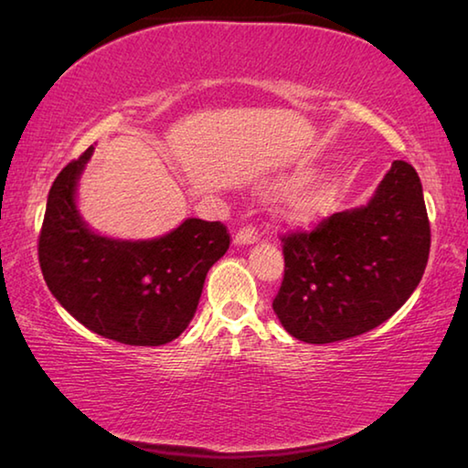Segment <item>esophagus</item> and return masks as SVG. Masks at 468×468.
<instances>
[{"label": "esophagus", "mask_w": 468, "mask_h": 468, "mask_svg": "<svg viewBox=\"0 0 468 468\" xmlns=\"http://www.w3.org/2000/svg\"><path fill=\"white\" fill-rule=\"evenodd\" d=\"M237 245H251L258 241V231L253 227H241L239 231L235 233V239Z\"/></svg>", "instance_id": "esophagus-1"}]
</instances>
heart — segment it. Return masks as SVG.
Wrapping results in <instances>:
<instances>
[{"instance_id":"1","label":"heart","mask_w":468,"mask_h":468,"mask_svg":"<svg viewBox=\"0 0 468 468\" xmlns=\"http://www.w3.org/2000/svg\"><path fill=\"white\" fill-rule=\"evenodd\" d=\"M303 179V176H295L289 179L287 184H297V181ZM336 194L338 187L335 181H322V184L297 189V192L287 200V217L292 220H301V223H307V220L326 215L330 206L336 200Z\"/></svg>"}]
</instances>
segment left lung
I'll use <instances>...</instances> for the list:
<instances>
[{"label": "left lung", "mask_w": 468, "mask_h": 468, "mask_svg": "<svg viewBox=\"0 0 468 468\" xmlns=\"http://www.w3.org/2000/svg\"><path fill=\"white\" fill-rule=\"evenodd\" d=\"M281 241L284 274L272 307L291 336L326 345L374 330L413 295L430 258L417 171L394 161L369 204Z\"/></svg>", "instance_id": "obj_1"}]
</instances>
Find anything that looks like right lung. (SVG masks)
Here are the masks:
<instances>
[{
  "instance_id": "obj_1",
  "label": "right lung",
  "mask_w": 468,
  "mask_h": 468,
  "mask_svg": "<svg viewBox=\"0 0 468 468\" xmlns=\"http://www.w3.org/2000/svg\"><path fill=\"white\" fill-rule=\"evenodd\" d=\"M92 146L55 177L38 235L53 297L97 335L133 346L171 343L192 322L210 266L231 243L227 227L187 218L150 241L92 233L76 210V184Z\"/></svg>"
}]
</instances>
